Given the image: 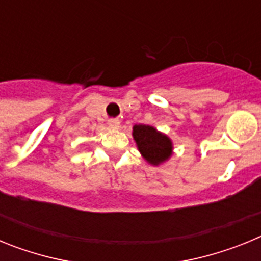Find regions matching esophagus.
I'll use <instances>...</instances> for the list:
<instances>
[{
  "instance_id": "1",
  "label": "esophagus",
  "mask_w": 261,
  "mask_h": 261,
  "mask_svg": "<svg viewBox=\"0 0 261 261\" xmlns=\"http://www.w3.org/2000/svg\"><path fill=\"white\" fill-rule=\"evenodd\" d=\"M108 125H110L112 129H117L120 125V121L117 119H110L108 120Z\"/></svg>"
}]
</instances>
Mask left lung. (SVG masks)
<instances>
[{
  "mask_svg": "<svg viewBox=\"0 0 261 261\" xmlns=\"http://www.w3.org/2000/svg\"><path fill=\"white\" fill-rule=\"evenodd\" d=\"M133 138L138 150L147 162L158 166L167 161L172 154V141L154 126L138 124L133 126Z\"/></svg>",
  "mask_w": 261,
  "mask_h": 261,
  "instance_id": "8db88e82",
  "label": "left lung"
}]
</instances>
